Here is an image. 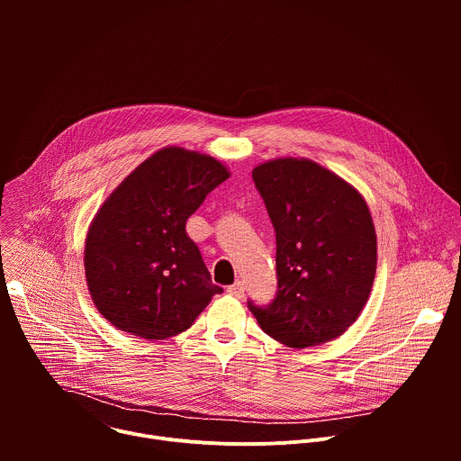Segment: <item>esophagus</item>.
Masks as SVG:
<instances>
[{"mask_svg":"<svg viewBox=\"0 0 461 461\" xmlns=\"http://www.w3.org/2000/svg\"><path fill=\"white\" fill-rule=\"evenodd\" d=\"M228 294H230V295H233V297H237V299L244 297V285H242L240 281L233 283L231 286H228Z\"/></svg>","mask_w":461,"mask_h":461,"instance_id":"1","label":"esophagus"}]
</instances>
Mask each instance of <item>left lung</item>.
Listing matches in <instances>:
<instances>
[{
	"instance_id": "1",
	"label": "left lung",
	"mask_w": 461,
	"mask_h": 461,
	"mask_svg": "<svg viewBox=\"0 0 461 461\" xmlns=\"http://www.w3.org/2000/svg\"><path fill=\"white\" fill-rule=\"evenodd\" d=\"M277 242V295L248 303L262 332L290 348L343 336L375 277L377 237L363 194L310 158H274L251 171Z\"/></svg>"
}]
</instances>
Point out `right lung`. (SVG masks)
Listing matches in <instances>:
<instances>
[{"instance_id": "obj_1", "label": "right lung", "mask_w": 461, "mask_h": 461, "mask_svg": "<svg viewBox=\"0 0 461 461\" xmlns=\"http://www.w3.org/2000/svg\"><path fill=\"white\" fill-rule=\"evenodd\" d=\"M228 176L217 158L169 146L100 206L86 237V279L96 310L118 330L149 341L178 336L222 292L185 221Z\"/></svg>"}]
</instances>
